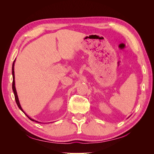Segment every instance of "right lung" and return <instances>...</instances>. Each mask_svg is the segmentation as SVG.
<instances>
[{
	"label": "right lung",
	"instance_id": "1",
	"mask_svg": "<svg viewBox=\"0 0 154 154\" xmlns=\"http://www.w3.org/2000/svg\"><path fill=\"white\" fill-rule=\"evenodd\" d=\"M15 60H14V62L13 63V66H12V75H13V83H12V88H13V92H14V95H15V101H16V103L18 106V108H19L23 112H24L27 116V118H28L30 120L32 121V122H38L37 121H35L34 119H32L31 118H30L28 116H27L24 112V110H23V109H22V107L20 106V102H19V100H18V96H17V91H16V88H15V72H14V65H15ZM38 123H40V122H38Z\"/></svg>",
	"mask_w": 154,
	"mask_h": 154
}]
</instances>
